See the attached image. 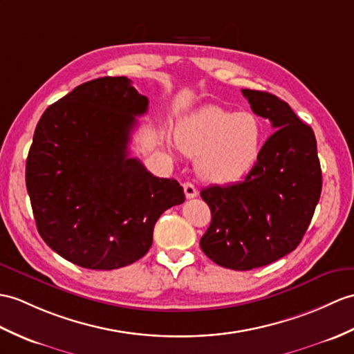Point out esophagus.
Masks as SVG:
<instances>
[{
    "label": "esophagus",
    "instance_id": "34e87169",
    "mask_svg": "<svg viewBox=\"0 0 354 354\" xmlns=\"http://www.w3.org/2000/svg\"><path fill=\"white\" fill-rule=\"evenodd\" d=\"M184 193L187 199H193V197L197 196V188L192 183H185L184 184Z\"/></svg>",
    "mask_w": 354,
    "mask_h": 354
}]
</instances>
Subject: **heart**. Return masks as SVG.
Listing matches in <instances>:
<instances>
[{
  "label": "heart",
  "mask_w": 354,
  "mask_h": 354,
  "mask_svg": "<svg viewBox=\"0 0 354 354\" xmlns=\"http://www.w3.org/2000/svg\"><path fill=\"white\" fill-rule=\"evenodd\" d=\"M175 142L196 157V171L212 184H231L248 175L261 151L262 128L250 113L202 106L179 123Z\"/></svg>",
  "instance_id": "obj_1"
}]
</instances>
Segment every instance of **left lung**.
I'll use <instances>...</instances> for the list:
<instances>
[{
  "label": "left lung",
  "mask_w": 354,
  "mask_h": 354,
  "mask_svg": "<svg viewBox=\"0 0 354 354\" xmlns=\"http://www.w3.org/2000/svg\"><path fill=\"white\" fill-rule=\"evenodd\" d=\"M241 92L253 113L276 131L244 180L201 192L212 217L201 249L221 267L245 271L297 248L319 201L323 176L312 128L277 96Z\"/></svg>",
  "instance_id": "left-lung-1"
}]
</instances>
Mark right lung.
<instances>
[{
    "label": "right lung",
    "mask_w": 354,
    "mask_h": 354,
    "mask_svg": "<svg viewBox=\"0 0 354 354\" xmlns=\"http://www.w3.org/2000/svg\"><path fill=\"white\" fill-rule=\"evenodd\" d=\"M147 104L127 77H104L49 105L37 123L26 166L32 214L44 241L72 264H133L151 249L162 212L185 201L178 180L128 155Z\"/></svg>",
    "instance_id": "add662e5"
}]
</instances>
